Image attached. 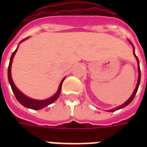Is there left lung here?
<instances>
[{
  "instance_id": "left-lung-1",
  "label": "left lung",
  "mask_w": 147,
  "mask_h": 147,
  "mask_svg": "<svg viewBox=\"0 0 147 147\" xmlns=\"http://www.w3.org/2000/svg\"><path fill=\"white\" fill-rule=\"evenodd\" d=\"M130 43L131 44V45L133 46V44L131 43V42H130ZM133 53H134V55H135V57H136V61H137V62H138V71H139V77H138V82H137V84H136V89H135V90H134V92L132 93V94H131V96L129 98L127 99V101H126V102L123 103V105H120V106H118V107H117V108L115 109H109V110H108V112H115L116 110H118V109H123L124 108V107H126L127 105H129L131 102H132V100L134 99V98H135V96H136V93H137V91H138V89H139V84H140V79H141V72H140V67H139V59H138V57H136V53H135V48H134V46H133Z\"/></svg>"
}]
</instances>
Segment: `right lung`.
Returning <instances> with one entry per match:
<instances>
[{"instance_id": "add662e5", "label": "right lung", "mask_w": 147, "mask_h": 147, "mask_svg": "<svg viewBox=\"0 0 147 147\" xmlns=\"http://www.w3.org/2000/svg\"><path fill=\"white\" fill-rule=\"evenodd\" d=\"M27 38H26L23 39V40L20 42V44L22 42L25 41ZM18 47H19V46H17L16 49L13 52V53L11 54V58H10V62H9V65H8V82H9V83H10V85H11V90H12V91H13L14 95L16 96V99H17V101L20 103L21 105H24V107L31 109H34V110L42 109L45 108V107L48 106L49 105H50V104H52V103H53V102H54L55 101L59 98V96H60V94H61L62 83H63V82H64V80L65 78H64L63 80H61V83H60V86H59V87H58L57 91L55 93V94H53L52 97L49 98L45 99V100H37V99L30 98H29V97L26 96L24 94H23V93L21 92L20 90L18 89L16 86L14 82H13V80H12V78H11V64H12L13 57H14L16 53L17 52Z\"/></svg>"}]
</instances>
